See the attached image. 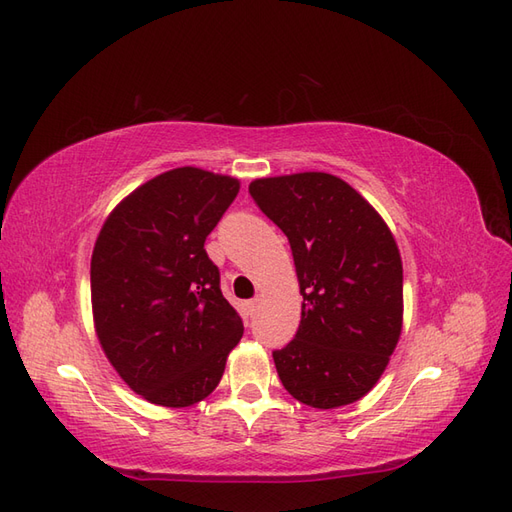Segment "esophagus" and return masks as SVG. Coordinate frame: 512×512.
<instances>
[{
    "label": "esophagus",
    "mask_w": 512,
    "mask_h": 512,
    "mask_svg": "<svg viewBox=\"0 0 512 512\" xmlns=\"http://www.w3.org/2000/svg\"><path fill=\"white\" fill-rule=\"evenodd\" d=\"M260 303H262V297H254L250 303H247V307H250V312L254 314L256 312V309L260 307Z\"/></svg>",
    "instance_id": "esophagus-1"
}]
</instances>
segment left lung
<instances>
[{
	"label": "left lung",
	"instance_id": "8db88e82",
	"mask_svg": "<svg viewBox=\"0 0 512 512\" xmlns=\"http://www.w3.org/2000/svg\"><path fill=\"white\" fill-rule=\"evenodd\" d=\"M250 194L288 237L303 294L297 335L273 352L277 376L301 404H352L374 389L401 335L404 269L391 230L329 173L256 179Z\"/></svg>",
	"mask_w": 512,
	"mask_h": 512
}]
</instances>
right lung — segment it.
<instances>
[{"mask_svg": "<svg viewBox=\"0 0 512 512\" xmlns=\"http://www.w3.org/2000/svg\"><path fill=\"white\" fill-rule=\"evenodd\" d=\"M239 181L183 166L136 188L108 215L91 256L100 346L130 389L185 408L222 380L243 322L205 241Z\"/></svg>", "mask_w": 512, "mask_h": 512, "instance_id": "right-lung-1", "label": "right lung"}]
</instances>
